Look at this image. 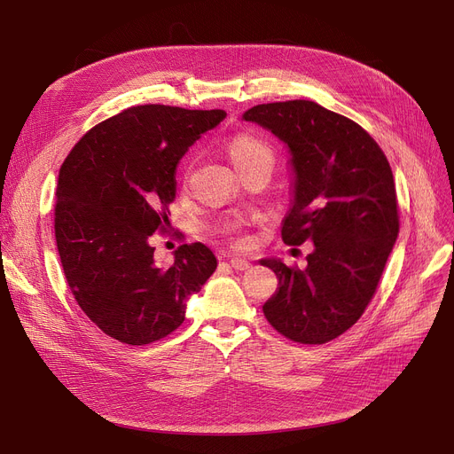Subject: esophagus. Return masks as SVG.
Here are the masks:
<instances>
[{
  "label": "esophagus",
  "instance_id": "esophagus-1",
  "mask_svg": "<svg viewBox=\"0 0 454 454\" xmlns=\"http://www.w3.org/2000/svg\"><path fill=\"white\" fill-rule=\"evenodd\" d=\"M230 265L235 269V270H248L252 267L250 261L243 259V257H231L230 259Z\"/></svg>",
  "mask_w": 454,
  "mask_h": 454
}]
</instances>
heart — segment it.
Returning a JSON list of instances; mask_svg holds the SVG:
<instances>
[{
  "mask_svg": "<svg viewBox=\"0 0 454 454\" xmlns=\"http://www.w3.org/2000/svg\"><path fill=\"white\" fill-rule=\"evenodd\" d=\"M228 154L237 169H241V167H247V165H250L257 160H263V158L272 160L270 149L265 145V143L252 137V136H247V134L235 136L228 143Z\"/></svg>",
  "mask_w": 454,
  "mask_h": 454,
  "instance_id": "1",
  "label": "heart"
}]
</instances>
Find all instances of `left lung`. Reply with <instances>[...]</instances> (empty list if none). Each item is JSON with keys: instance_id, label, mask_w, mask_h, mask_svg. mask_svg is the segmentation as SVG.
<instances>
[{"instance_id": "1", "label": "left lung", "mask_w": 454, "mask_h": 454, "mask_svg": "<svg viewBox=\"0 0 454 454\" xmlns=\"http://www.w3.org/2000/svg\"><path fill=\"white\" fill-rule=\"evenodd\" d=\"M243 119L272 132L291 154L283 241L315 247L303 270L261 259L279 279L263 313L283 337L325 344L361 318L395 245L390 163L363 127L313 101L257 105Z\"/></svg>"}]
</instances>
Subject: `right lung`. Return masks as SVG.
I'll return each mask as SVG.
<instances>
[{
	"label": "right lung",
	"mask_w": 454,
	"mask_h": 454,
	"mask_svg": "<svg viewBox=\"0 0 454 454\" xmlns=\"http://www.w3.org/2000/svg\"><path fill=\"white\" fill-rule=\"evenodd\" d=\"M224 110L132 106L86 132L64 160L55 237L71 293L108 337L143 346L182 325L187 300L217 269L202 243L158 267L149 239L171 226L182 156Z\"/></svg>",
	"instance_id": "1"
}]
</instances>
